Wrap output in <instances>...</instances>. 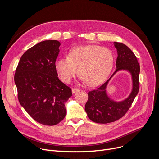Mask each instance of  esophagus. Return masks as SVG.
<instances>
[{
    "label": "esophagus",
    "mask_w": 159,
    "mask_h": 159,
    "mask_svg": "<svg viewBox=\"0 0 159 159\" xmlns=\"http://www.w3.org/2000/svg\"><path fill=\"white\" fill-rule=\"evenodd\" d=\"M79 90V89H77V88H72V93H76L77 91H78Z\"/></svg>",
    "instance_id": "esophagus-1"
}]
</instances>
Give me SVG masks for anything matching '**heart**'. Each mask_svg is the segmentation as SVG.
Instances as JSON below:
<instances>
[{
	"mask_svg": "<svg viewBox=\"0 0 159 159\" xmlns=\"http://www.w3.org/2000/svg\"><path fill=\"white\" fill-rule=\"evenodd\" d=\"M113 55L105 47L88 45L71 49L68 57L58 58L55 67L62 80L69 83L79 71L83 82L94 86L106 79L112 69Z\"/></svg>",
	"mask_w": 159,
	"mask_h": 159,
	"instance_id": "b5f03b06",
	"label": "heart"
}]
</instances>
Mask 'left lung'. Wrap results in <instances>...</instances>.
I'll return each mask as SVG.
<instances>
[{
  "label": "left lung",
  "mask_w": 159,
  "mask_h": 159,
  "mask_svg": "<svg viewBox=\"0 0 159 159\" xmlns=\"http://www.w3.org/2000/svg\"><path fill=\"white\" fill-rule=\"evenodd\" d=\"M117 51L116 69L111 77L98 88L88 92L85 111L89 119L96 123L106 124L122 118L129 109L139 90L140 65L131 50L125 44L114 42ZM126 70L132 75L133 88L129 97L120 102H115L107 96L105 88L111 77L117 71Z\"/></svg>",
  "instance_id": "obj_1"
}]
</instances>
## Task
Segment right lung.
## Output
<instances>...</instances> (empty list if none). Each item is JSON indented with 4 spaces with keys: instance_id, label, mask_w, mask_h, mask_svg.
Here are the masks:
<instances>
[{
    "instance_id": "1",
    "label": "right lung",
    "mask_w": 159,
    "mask_h": 159,
    "mask_svg": "<svg viewBox=\"0 0 159 159\" xmlns=\"http://www.w3.org/2000/svg\"><path fill=\"white\" fill-rule=\"evenodd\" d=\"M61 43L42 41L21 57L15 73L20 105L37 122L53 126L66 115L65 103L71 89L58 78L55 63Z\"/></svg>"
}]
</instances>
